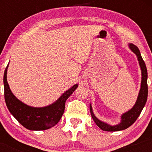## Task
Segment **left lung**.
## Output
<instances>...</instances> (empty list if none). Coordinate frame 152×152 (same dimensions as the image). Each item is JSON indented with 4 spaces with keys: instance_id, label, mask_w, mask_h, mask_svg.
Returning <instances> with one entry per match:
<instances>
[{
    "instance_id": "left-lung-1",
    "label": "left lung",
    "mask_w": 152,
    "mask_h": 152,
    "mask_svg": "<svg viewBox=\"0 0 152 152\" xmlns=\"http://www.w3.org/2000/svg\"><path fill=\"white\" fill-rule=\"evenodd\" d=\"M129 47L130 50L137 56L138 61H139V66L142 71V81H141V88L139 90V95H138L137 102L133 107L128 111L125 112L121 116V122L116 125H110L109 124L99 120L95 116L93 112L91 104H90V111L91 114L92 118L101 129L106 132H118V131L124 130L129 128L130 126L136 121L137 118L140 115L142 109L145 106L146 100H147L148 96V86H147V69L144 60H143L141 53L138 47L133 43H129Z\"/></svg>"
}]
</instances>
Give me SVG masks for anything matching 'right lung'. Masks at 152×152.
<instances>
[{
    "mask_svg": "<svg viewBox=\"0 0 152 152\" xmlns=\"http://www.w3.org/2000/svg\"><path fill=\"white\" fill-rule=\"evenodd\" d=\"M8 67V64L4 72L3 83L5 101L10 114L22 126L29 130H46L55 126L64 114L66 101L76 89L78 84L66 91L53 104L44 107H33L20 102L12 93L7 81Z\"/></svg>",
    "mask_w": 152,
    "mask_h": 152,
    "instance_id": "add662e5",
    "label": "right lung"
}]
</instances>
